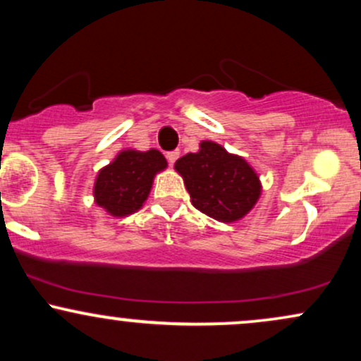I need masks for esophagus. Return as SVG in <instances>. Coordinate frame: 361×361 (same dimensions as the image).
Returning a JSON list of instances; mask_svg holds the SVG:
<instances>
[{
  "label": "esophagus",
  "mask_w": 361,
  "mask_h": 361,
  "mask_svg": "<svg viewBox=\"0 0 361 361\" xmlns=\"http://www.w3.org/2000/svg\"><path fill=\"white\" fill-rule=\"evenodd\" d=\"M178 157H180V152H178V151L166 152V159H168V163L171 164V166H173V164L176 163V159H178Z\"/></svg>",
  "instance_id": "obj_1"
}]
</instances>
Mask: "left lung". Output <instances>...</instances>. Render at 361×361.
Wrapping results in <instances>:
<instances>
[{
    "label": "left lung",
    "mask_w": 361,
    "mask_h": 361,
    "mask_svg": "<svg viewBox=\"0 0 361 361\" xmlns=\"http://www.w3.org/2000/svg\"><path fill=\"white\" fill-rule=\"evenodd\" d=\"M195 209L221 222L243 219L258 202L259 178L243 157L204 140L200 151L176 161Z\"/></svg>",
    "instance_id": "1"
}]
</instances>
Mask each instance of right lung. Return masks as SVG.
<instances>
[{"label":"right lung","mask_w":361,"mask_h":361,"mask_svg":"<svg viewBox=\"0 0 361 361\" xmlns=\"http://www.w3.org/2000/svg\"><path fill=\"white\" fill-rule=\"evenodd\" d=\"M168 166L156 149L122 151L114 163L100 169L94 181V200L114 217L134 214L146 202L156 173Z\"/></svg>","instance_id":"1"}]
</instances>
